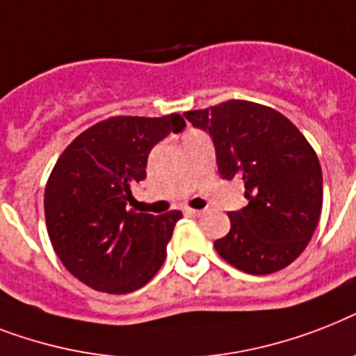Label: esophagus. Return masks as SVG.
Wrapping results in <instances>:
<instances>
[{
	"label": "esophagus",
	"mask_w": 356,
	"mask_h": 356,
	"mask_svg": "<svg viewBox=\"0 0 356 356\" xmlns=\"http://www.w3.org/2000/svg\"><path fill=\"white\" fill-rule=\"evenodd\" d=\"M189 215H193V217H202L204 215V209H193V207H187L186 209Z\"/></svg>",
	"instance_id": "34e87169"
}]
</instances>
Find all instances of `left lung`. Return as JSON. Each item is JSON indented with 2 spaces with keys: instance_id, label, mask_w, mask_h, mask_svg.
<instances>
[{
  "instance_id": "8db88e82",
  "label": "left lung",
  "mask_w": 356,
  "mask_h": 356,
  "mask_svg": "<svg viewBox=\"0 0 356 356\" xmlns=\"http://www.w3.org/2000/svg\"><path fill=\"white\" fill-rule=\"evenodd\" d=\"M211 134L224 180L243 176L248 206L227 213L218 255L246 274H274L300 257L322 213V167L305 136L277 110L243 99L186 112Z\"/></svg>"
}]
</instances>
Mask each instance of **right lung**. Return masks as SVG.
<instances>
[{
	"mask_svg": "<svg viewBox=\"0 0 356 356\" xmlns=\"http://www.w3.org/2000/svg\"><path fill=\"white\" fill-rule=\"evenodd\" d=\"M186 121L115 115L71 141L45 186V224L65 268L93 291L127 294L147 285L167 255L180 211L165 215L127 209L130 187L147 178L152 147Z\"/></svg>",
	"mask_w": 356,
	"mask_h": 356,
	"instance_id": "right-lung-1",
	"label": "right lung"
}]
</instances>
